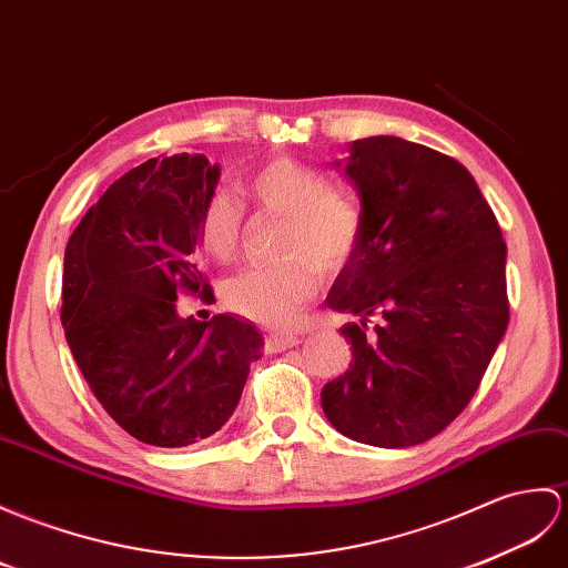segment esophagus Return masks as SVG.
Instances as JSON below:
<instances>
[{"instance_id":"obj_1","label":"esophagus","mask_w":568,"mask_h":568,"mask_svg":"<svg viewBox=\"0 0 568 568\" xmlns=\"http://www.w3.org/2000/svg\"><path fill=\"white\" fill-rule=\"evenodd\" d=\"M300 344V336L295 334H268L266 336V351L268 353H281Z\"/></svg>"}]
</instances>
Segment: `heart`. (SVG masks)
I'll return each mask as SVG.
<instances>
[{
    "instance_id": "b5f03b06",
    "label": "heart",
    "mask_w": 568,
    "mask_h": 568,
    "mask_svg": "<svg viewBox=\"0 0 568 568\" xmlns=\"http://www.w3.org/2000/svg\"><path fill=\"white\" fill-rule=\"evenodd\" d=\"M261 213L285 220L275 266L244 268L222 285V300L246 320L285 326L314 297L322 273L348 266L363 236V213L355 197L334 189L326 174L287 156L256 169L244 183ZM203 252L230 263L242 248L244 213L230 193L217 191L205 201L197 220Z\"/></svg>"
}]
</instances>
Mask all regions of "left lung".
<instances>
[{
  "mask_svg": "<svg viewBox=\"0 0 568 568\" xmlns=\"http://www.w3.org/2000/svg\"><path fill=\"white\" fill-rule=\"evenodd\" d=\"M348 152L336 166L363 236L326 305L353 316L341 326L353 361L322 408L346 438L394 450L430 440L477 392L508 326L506 242L453 156L392 135Z\"/></svg>",
  "mask_w": 568,
  "mask_h": 568,
  "instance_id": "obj_1",
  "label": "left lung"
}]
</instances>
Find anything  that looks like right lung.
<instances>
[{
	"label": "right lung",
	"mask_w": 568,
	"mask_h": 568,
	"mask_svg": "<svg viewBox=\"0 0 568 568\" xmlns=\"http://www.w3.org/2000/svg\"><path fill=\"white\" fill-rule=\"evenodd\" d=\"M220 181L205 154L150 160L111 183L64 248L62 326L94 397L118 426L156 447H186L232 418L261 358L252 322L181 316L205 295L197 220Z\"/></svg>",
	"instance_id": "obj_1"
}]
</instances>
